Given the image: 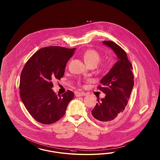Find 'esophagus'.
<instances>
[{"label":"esophagus","mask_w":160,"mask_h":160,"mask_svg":"<svg viewBox=\"0 0 160 160\" xmlns=\"http://www.w3.org/2000/svg\"><path fill=\"white\" fill-rule=\"evenodd\" d=\"M86 93L85 92H78V94H77V96L78 97H80V96H86Z\"/></svg>","instance_id":"obj_1"}]
</instances>
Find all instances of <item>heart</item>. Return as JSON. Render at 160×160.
I'll list each match as a JSON object with an SVG mask.
<instances>
[{
    "instance_id": "b5f03b06",
    "label": "heart",
    "mask_w": 160,
    "mask_h": 160,
    "mask_svg": "<svg viewBox=\"0 0 160 160\" xmlns=\"http://www.w3.org/2000/svg\"><path fill=\"white\" fill-rule=\"evenodd\" d=\"M85 63L88 66L91 64H97L100 59V54L97 50L90 48L86 50L82 54Z\"/></svg>"
}]
</instances>
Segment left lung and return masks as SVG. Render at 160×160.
<instances>
[{"instance_id":"1","label":"left lung","mask_w":160,"mask_h":160,"mask_svg":"<svg viewBox=\"0 0 160 160\" xmlns=\"http://www.w3.org/2000/svg\"><path fill=\"white\" fill-rule=\"evenodd\" d=\"M102 43L112 48L118 58L109 72L102 78V86L98 87L106 96L98 100L92 111L94 118L106 122L116 118L124 110L134 86V76L126 52L112 41L104 40Z\"/></svg>"}]
</instances>
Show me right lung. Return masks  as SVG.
Wrapping results in <instances>:
<instances>
[{"mask_svg": "<svg viewBox=\"0 0 160 160\" xmlns=\"http://www.w3.org/2000/svg\"><path fill=\"white\" fill-rule=\"evenodd\" d=\"M76 48L49 46L40 48L29 58L20 74V96L32 117L44 124L59 120L65 114L68 102L74 96L68 90L62 96L52 88V80H60L68 60Z\"/></svg>", "mask_w": 160, "mask_h": 160, "instance_id": "1", "label": "right lung"}]
</instances>
